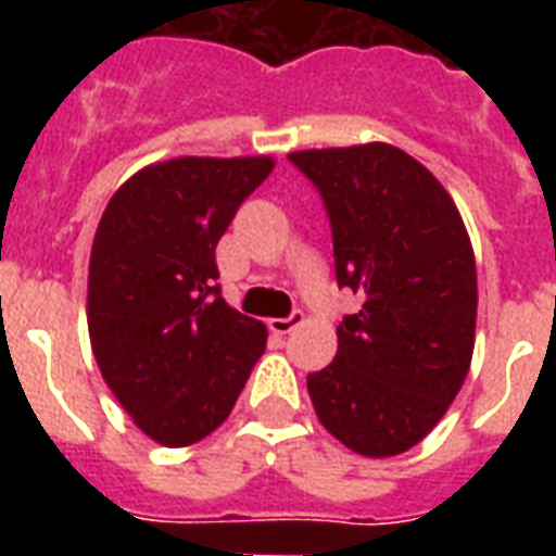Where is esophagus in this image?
I'll list each match as a JSON object with an SVG mask.
<instances>
[{"mask_svg": "<svg viewBox=\"0 0 556 556\" xmlns=\"http://www.w3.org/2000/svg\"><path fill=\"white\" fill-rule=\"evenodd\" d=\"M303 320H305L303 312H291L288 317H274V320H268V329L274 331V334H288V331L296 329Z\"/></svg>", "mask_w": 556, "mask_h": 556, "instance_id": "esophagus-1", "label": "esophagus"}]
</instances>
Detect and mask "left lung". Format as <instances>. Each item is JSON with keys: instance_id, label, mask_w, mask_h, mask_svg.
Wrapping results in <instances>:
<instances>
[{"instance_id": "1", "label": "left lung", "mask_w": 556, "mask_h": 556, "mask_svg": "<svg viewBox=\"0 0 556 556\" xmlns=\"http://www.w3.org/2000/svg\"><path fill=\"white\" fill-rule=\"evenodd\" d=\"M331 225L334 277L364 296L338 355L308 375L320 424L361 456L415 447L465 383L476 334V262L439 178L389 143L291 152Z\"/></svg>"}]
</instances>
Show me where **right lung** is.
Segmentation results:
<instances>
[{
  "instance_id": "1",
  "label": "right lung",
  "mask_w": 556,
  "mask_h": 556,
  "mask_svg": "<svg viewBox=\"0 0 556 556\" xmlns=\"http://www.w3.org/2000/svg\"><path fill=\"white\" fill-rule=\"evenodd\" d=\"M270 159H173L103 210L89 262V338L103 380L152 441L187 447L233 409L268 331L222 300L216 244Z\"/></svg>"
}]
</instances>
